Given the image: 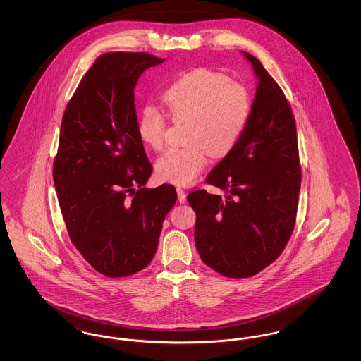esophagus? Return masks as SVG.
I'll return each instance as SVG.
<instances>
[{
    "mask_svg": "<svg viewBox=\"0 0 361 361\" xmlns=\"http://www.w3.org/2000/svg\"><path fill=\"white\" fill-rule=\"evenodd\" d=\"M177 190V197H178V202L181 203V204H184L185 202H187V195H185V192L181 188L176 189Z\"/></svg>",
    "mask_w": 361,
    "mask_h": 361,
    "instance_id": "esophagus-1",
    "label": "esophagus"
}]
</instances>
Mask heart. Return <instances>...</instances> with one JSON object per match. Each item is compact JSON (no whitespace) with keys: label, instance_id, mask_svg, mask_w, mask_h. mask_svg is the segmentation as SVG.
<instances>
[{"label":"heart","instance_id":"obj_1","mask_svg":"<svg viewBox=\"0 0 361 361\" xmlns=\"http://www.w3.org/2000/svg\"><path fill=\"white\" fill-rule=\"evenodd\" d=\"M174 121H188L187 146L172 147L155 162L159 180L189 185L204 171L211 154H227L240 140L252 112V99L245 86L227 75L196 69L180 77L162 94ZM166 134V119L153 106L142 111L137 137L150 149L159 150Z\"/></svg>","mask_w":361,"mask_h":361}]
</instances>
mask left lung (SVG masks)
<instances>
[{
    "label": "left lung",
    "mask_w": 361,
    "mask_h": 361,
    "mask_svg": "<svg viewBox=\"0 0 361 361\" xmlns=\"http://www.w3.org/2000/svg\"><path fill=\"white\" fill-rule=\"evenodd\" d=\"M242 54L258 78L250 118L206 180L226 195L206 189L188 195L200 258L231 279L257 275L283 253L295 227L302 180L291 105L257 58Z\"/></svg>",
    "instance_id": "obj_1"
}]
</instances>
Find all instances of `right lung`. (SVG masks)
Returning a JSON list of instances; mask_svg holds the SVG:
<instances>
[{"mask_svg": "<svg viewBox=\"0 0 361 361\" xmlns=\"http://www.w3.org/2000/svg\"><path fill=\"white\" fill-rule=\"evenodd\" d=\"M147 52H106L86 71L65 109L52 177L70 240L102 275L146 268L176 189L146 188L153 166L137 137L134 89L162 63Z\"/></svg>", "mask_w": 361, "mask_h": 361, "instance_id": "add662e5", "label": "right lung"}]
</instances>
